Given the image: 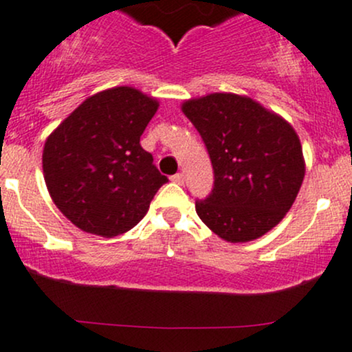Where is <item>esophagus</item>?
<instances>
[{
    "mask_svg": "<svg viewBox=\"0 0 352 352\" xmlns=\"http://www.w3.org/2000/svg\"><path fill=\"white\" fill-rule=\"evenodd\" d=\"M172 182L179 184V186H184V175H182V173H175V175L172 177Z\"/></svg>",
    "mask_w": 352,
    "mask_h": 352,
    "instance_id": "34e87169",
    "label": "esophagus"
}]
</instances>
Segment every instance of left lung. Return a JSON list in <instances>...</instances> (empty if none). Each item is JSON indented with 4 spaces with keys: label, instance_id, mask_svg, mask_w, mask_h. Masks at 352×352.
<instances>
[{
    "label": "left lung",
    "instance_id": "8db88e82",
    "mask_svg": "<svg viewBox=\"0 0 352 352\" xmlns=\"http://www.w3.org/2000/svg\"><path fill=\"white\" fill-rule=\"evenodd\" d=\"M204 140L214 188L195 202L202 223L228 243H248L275 228L305 175L294 126L248 96L212 92L182 102Z\"/></svg>",
    "mask_w": 352,
    "mask_h": 352
}]
</instances>
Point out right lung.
<instances>
[{
    "instance_id": "right-lung-1",
    "label": "right lung",
    "mask_w": 352,
    "mask_h": 352,
    "mask_svg": "<svg viewBox=\"0 0 352 352\" xmlns=\"http://www.w3.org/2000/svg\"><path fill=\"white\" fill-rule=\"evenodd\" d=\"M158 106L135 87H111L89 96L50 133L43 179L54 204L74 226L113 238L145 217L168 182L140 145Z\"/></svg>"
}]
</instances>
